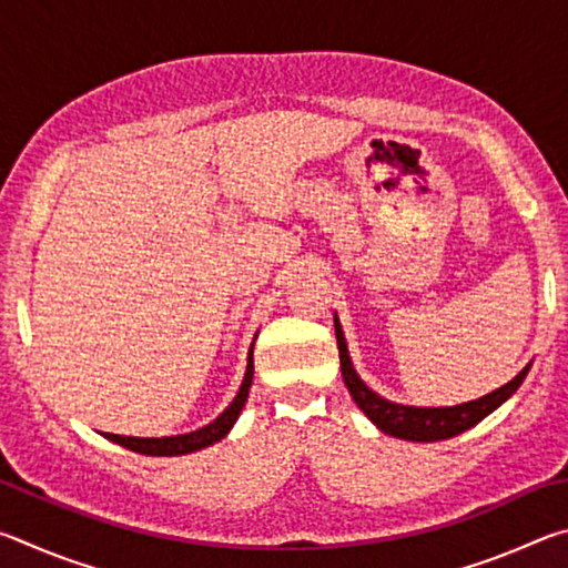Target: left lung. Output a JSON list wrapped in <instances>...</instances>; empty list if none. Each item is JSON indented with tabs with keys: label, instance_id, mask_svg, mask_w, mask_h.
Segmentation results:
<instances>
[{
	"label": "left lung",
	"instance_id": "left-lung-1",
	"mask_svg": "<svg viewBox=\"0 0 568 568\" xmlns=\"http://www.w3.org/2000/svg\"><path fill=\"white\" fill-rule=\"evenodd\" d=\"M335 338H338V353H341V371L343 381L348 386V393L353 400L358 403V408L368 416L371 423H376V428L388 434L393 438L403 440H416V444H434V440H446L454 438L464 430L474 428L478 420H484L488 413H494L501 403L514 396L521 386L531 363L524 365V371L511 378L506 386L496 388L486 396L476 400L458 403V406H444V408H423V406H403V403H393L388 398L378 396L376 390L365 386V381L358 376V371L353 368L348 343H345L343 328L338 323V315H335Z\"/></svg>",
	"mask_w": 568,
	"mask_h": 568
}]
</instances>
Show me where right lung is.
Listing matches in <instances>:
<instances>
[{
    "label": "right lung",
    "mask_w": 568,
    "mask_h": 568,
    "mask_svg": "<svg viewBox=\"0 0 568 568\" xmlns=\"http://www.w3.org/2000/svg\"><path fill=\"white\" fill-rule=\"evenodd\" d=\"M253 345H250L247 351V368H245L243 383H240L237 396L213 423H207V426L197 430H190V434L162 436V438H134V436H120V434H102V436L112 440V444L130 448L134 454H142V456H185V454H195V450L213 446L217 440H223L230 434V428L235 426L240 413H243L250 386H253Z\"/></svg>",
    "instance_id": "right-lung-1"
}]
</instances>
